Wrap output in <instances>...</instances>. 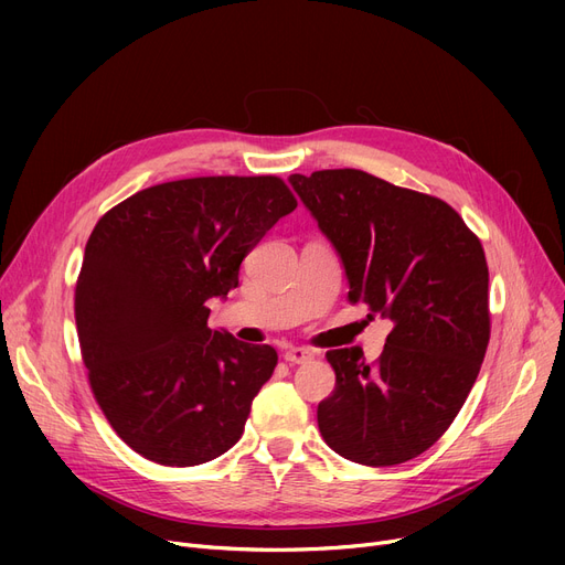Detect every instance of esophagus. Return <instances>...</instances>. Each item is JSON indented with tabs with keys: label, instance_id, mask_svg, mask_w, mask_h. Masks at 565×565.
<instances>
[{
	"label": "esophagus",
	"instance_id": "esophagus-1",
	"mask_svg": "<svg viewBox=\"0 0 565 565\" xmlns=\"http://www.w3.org/2000/svg\"><path fill=\"white\" fill-rule=\"evenodd\" d=\"M284 360L288 364H307L313 360V352L309 348H288L284 352Z\"/></svg>",
	"mask_w": 565,
	"mask_h": 565
}]
</instances>
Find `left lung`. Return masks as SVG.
Segmentation results:
<instances>
[{
	"instance_id": "1",
	"label": "left lung",
	"mask_w": 565,
	"mask_h": 565,
	"mask_svg": "<svg viewBox=\"0 0 565 565\" xmlns=\"http://www.w3.org/2000/svg\"><path fill=\"white\" fill-rule=\"evenodd\" d=\"M292 190L339 252L348 300L394 322L377 362L330 350L334 392L318 428L339 456L392 467L422 456L458 417L490 341L488 263L454 207L360 169L292 173Z\"/></svg>"
}]
</instances>
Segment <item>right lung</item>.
I'll return each mask as SVG.
<instances>
[{"instance_id": "1", "label": "right lung", "mask_w": 565, "mask_h": 565, "mask_svg": "<svg viewBox=\"0 0 565 565\" xmlns=\"http://www.w3.org/2000/svg\"><path fill=\"white\" fill-rule=\"evenodd\" d=\"M298 207L277 175H201L146 188L88 235L75 322L88 384L132 451L192 467L241 439L277 366L273 345L207 328V300Z\"/></svg>"}]
</instances>
